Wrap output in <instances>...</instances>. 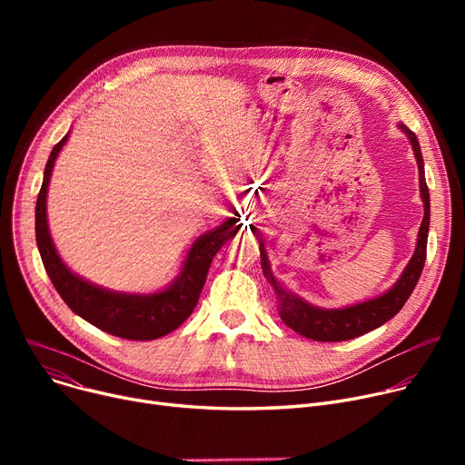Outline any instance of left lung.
<instances>
[{
	"label": "left lung",
	"instance_id": "8db88e82",
	"mask_svg": "<svg viewBox=\"0 0 465 465\" xmlns=\"http://www.w3.org/2000/svg\"><path fill=\"white\" fill-rule=\"evenodd\" d=\"M400 130L409 137L412 144L414 158L419 163V181H420V195L424 203V218L419 230L417 239V251H414L411 262L407 263L405 272L398 279V282L384 292L382 296L361 302L343 309H321L314 307L296 294H292L286 288L279 284L273 277L270 260H267L263 245H260V258H262V272L263 277L270 281L275 294L279 298V314L282 322L298 331L300 335L312 339V341H347L358 335L368 333L384 322H388L392 316H396L409 296L412 294L414 286H417L422 267L426 262V247H428V228H430V190L424 179V160L420 153V144L417 135H414L405 124H400Z\"/></svg>",
	"mask_w": 465,
	"mask_h": 465
}]
</instances>
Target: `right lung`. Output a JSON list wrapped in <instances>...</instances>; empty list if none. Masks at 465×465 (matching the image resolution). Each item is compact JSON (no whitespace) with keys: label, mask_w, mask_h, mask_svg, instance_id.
Returning a JSON list of instances; mask_svg holds the SVG:
<instances>
[{"label":"right lung","mask_w":465,"mask_h":465,"mask_svg":"<svg viewBox=\"0 0 465 465\" xmlns=\"http://www.w3.org/2000/svg\"><path fill=\"white\" fill-rule=\"evenodd\" d=\"M67 137L69 134L48 156L35 205V241L46 275L51 277L56 292L73 312L111 335L132 341H151L171 333L188 319L193 307L198 305L211 262L224 242L241 228V216L235 213V218H228L224 224L195 239L188 251L181 275L165 290L154 292V294H124V292L95 286L69 270L58 256L53 237L48 233L46 188L53 175L54 160Z\"/></svg>","instance_id":"obj_1"}]
</instances>
